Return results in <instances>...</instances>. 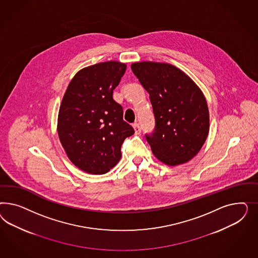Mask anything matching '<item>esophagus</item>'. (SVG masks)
<instances>
[{
    "label": "esophagus",
    "mask_w": 258,
    "mask_h": 258,
    "mask_svg": "<svg viewBox=\"0 0 258 258\" xmlns=\"http://www.w3.org/2000/svg\"><path fill=\"white\" fill-rule=\"evenodd\" d=\"M133 128H134V132H135V134H140L141 131H142V128H141V126L140 125H139V124L135 123V124L133 125Z\"/></svg>",
    "instance_id": "34e87169"
}]
</instances>
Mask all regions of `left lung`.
Segmentation results:
<instances>
[{"label": "left lung", "mask_w": 258, "mask_h": 258, "mask_svg": "<svg viewBox=\"0 0 258 258\" xmlns=\"http://www.w3.org/2000/svg\"><path fill=\"white\" fill-rule=\"evenodd\" d=\"M132 70L149 93L153 108L155 130L146 138L154 156L167 165L187 163L209 133L203 92L186 74L168 63H133Z\"/></svg>", "instance_id": "obj_1"}]
</instances>
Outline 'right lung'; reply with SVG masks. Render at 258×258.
I'll return each instance as SVG.
<instances>
[{
    "label": "right lung",
    "mask_w": 258,
    "mask_h": 258,
    "mask_svg": "<svg viewBox=\"0 0 258 258\" xmlns=\"http://www.w3.org/2000/svg\"><path fill=\"white\" fill-rule=\"evenodd\" d=\"M126 65L97 63L76 74L59 108L57 133L71 162L83 171L100 175L121 158V146L134 133L123 120V108L113 100V90Z\"/></svg>",
    "instance_id": "right-lung-1"
}]
</instances>
